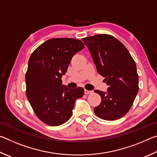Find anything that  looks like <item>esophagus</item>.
Wrapping results in <instances>:
<instances>
[{"label": "esophagus", "mask_w": 157, "mask_h": 157, "mask_svg": "<svg viewBox=\"0 0 157 157\" xmlns=\"http://www.w3.org/2000/svg\"><path fill=\"white\" fill-rule=\"evenodd\" d=\"M93 93V91H89V90H86L85 89L84 90V94L86 95H88V94H91Z\"/></svg>", "instance_id": "34e87169"}]
</instances>
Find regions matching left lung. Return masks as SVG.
I'll return each instance as SVG.
<instances>
[{
	"label": "left lung",
	"instance_id": "1",
	"mask_svg": "<svg viewBox=\"0 0 157 157\" xmlns=\"http://www.w3.org/2000/svg\"><path fill=\"white\" fill-rule=\"evenodd\" d=\"M88 47L98 73L105 78L107 92L95 90L101 102L95 115L106 121L122 118L132 107L139 91L136 65L126 47L115 37L100 34L82 39Z\"/></svg>",
	"mask_w": 157,
	"mask_h": 157
}]
</instances>
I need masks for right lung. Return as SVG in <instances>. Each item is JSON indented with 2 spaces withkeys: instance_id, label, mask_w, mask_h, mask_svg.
<instances>
[{
  "instance_id": "right-lung-1",
  "label": "right lung",
  "mask_w": 157,
  "mask_h": 157,
  "mask_svg": "<svg viewBox=\"0 0 157 157\" xmlns=\"http://www.w3.org/2000/svg\"><path fill=\"white\" fill-rule=\"evenodd\" d=\"M80 40L70 38L50 39L32 53L25 74L26 95L39 119L50 126L69 120L75 100L84 89H69L62 84L74 55L83 49Z\"/></svg>"
}]
</instances>
